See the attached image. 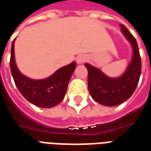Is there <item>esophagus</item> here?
Here are the masks:
<instances>
[{
	"label": "esophagus",
	"mask_w": 151,
	"mask_h": 151,
	"mask_svg": "<svg viewBox=\"0 0 151 151\" xmlns=\"http://www.w3.org/2000/svg\"><path fill=\"white\" fill-rule=\"evenodd\" d=\"M87 60V57L85 55H80L77 57V63L78 64H82Z\"/></svg>",
	"instance_id": "obj_1"
}]
</instances>
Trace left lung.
<instances>
[{"label":"left lung","mask_w":151,"mask_h":151,"mask_svg":"<svg viewBox=\"0 0 151 151\" xmlns=\"http://www.w3.org/2000/svg\"><path fill=\"white\" fill-rule=\"evenodd\" d=\"M121 31L133 47V57L125 72L118 78H109L98 68L85 64L88 70V88L93 99L100 104L114 107L131 97L139 82L142 60L136 39L124 25Z\"/></svg>","instance_id":"8db88e82"}]
</instances>
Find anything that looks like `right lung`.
<instances>
[{
    "label": "right lung",
    "mask_w": 151,
    "mask_h": 151,
    "mask_svg": "<svg viewBox=\"0 0 151 151\" xmlns=\"http://www.w3.org/2000/svg\"><path fill=\"white\" fill-rule=\"evenodd\" d=\"M14 40L12 42L10 70L15 85L27 101L40 108H52L62 101L69 79L76 68L74 61L59 69L49 78L34 80L18 70L14 59Z\"/></svg>",
    "instance_id": "add662e5"
}]
</instances>
